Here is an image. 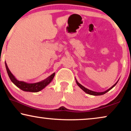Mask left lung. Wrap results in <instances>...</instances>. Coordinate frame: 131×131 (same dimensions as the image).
Here are the masks:
<instances>
[{"instance_id": "left-lung-1", "label": "left lung", "mask_w": 131, "mask_h": 131, "mask_svg": "<svg viewBox=\"0 0 131 131\" xmlns=\"http://www.w3.org/2000/svg\"><path fill=\"white\" fill-rule=\"evenodd\" d=\"M75 79H76V78H75ZM118 81H119V80H117V82H116V83L115 84H114V85H113L112 87L110 88H109L108 89H107V90H106L105 91H104V92H95V91L89 90V89L86 88L85 87H84L83 86H82V85H81V84H80L79 83V82H78V80H77L76 79V82L77 85H78L79 86V87L80 88H81V89H82V90H83V91H84V92L86 93V94H89V95H95V96H97V95H101L105 94V93H107V92H108V91H110V90H111V89H112L115 86V85H116V84L117 83Z\"/></svg>"}]
</instances>
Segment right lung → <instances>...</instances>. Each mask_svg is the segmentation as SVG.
Here are the masks:
<instances>
[{"instance_id":"1","label":"right lung","mask_w":131,"mask_h":131,"mask_svg":"<svg viewBox=\"0 0 131 131\" xmlns=\"http://www.w3.org/2000/svg\"><path fill=\"white\" fill-rule=\"evenodd\" d=\"M5 66H6V69L7 73L9 77L10 80H11L12 83L14 85L17 86L18 88L21 89V90L26 91V92H37L39 91L42 90L44 89L46 86L51 83L52 80H53V78H54L55 73H53L52 74L51 76L48 77L45 79L42 80V81L36 82V83H26V82L23 81H19V80H17V79L15 78V76L12 74V73L10 72V71L9 69V68L7 66L6 62H5Z\"/></svg>"}]
</instances>
